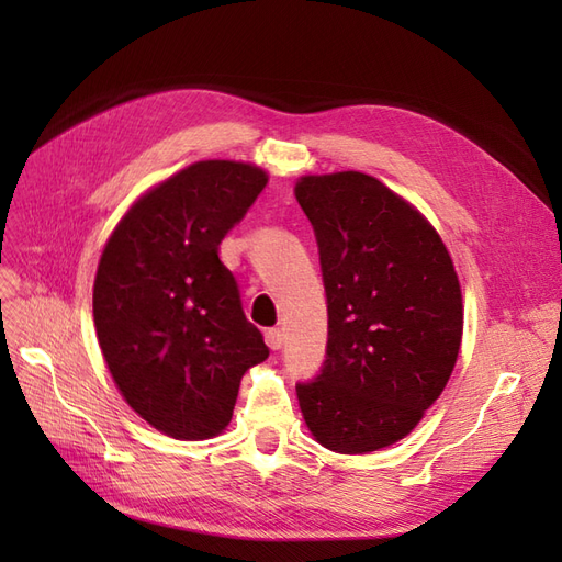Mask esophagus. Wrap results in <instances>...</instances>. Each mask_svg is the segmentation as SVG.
Listing matches in <instances>:
<instances>
[{"label":"esophagus","mask_w":562,"mask_h":562,"mask_svg":"<svg viewBox=\"0 0 562 562\" xmlns=\"http://www.w3.org/2000/svg\"><path fill=\"white\" fill-rule=\"evenodd\" d=\"M265 342H267V347L269 349H281V345H283V333L279 330V328H269V330H265Z\"/></svg>","instance_id":"obj_1"}]
</instances>
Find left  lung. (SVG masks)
I'll return each mask as SVG.
<instances>
[{"label": "left lung", "mask_w": 562, "mask_h": 562, "mask_svg": "<svg viewBox=\"0 0 562 562\" xmlns=\"http://www.w3.org/2000/svg\"><path fill=\"white\" fill-rule=\"evenodd\" d=\"M328 304L321 370L297 382L321 446L372 452L411 434L446 389L462 342V293L436 229L378 178H302Z\"/></svg>", "instance_id": "obj_1"}]
</instances>
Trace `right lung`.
<instances>
[{"mask_svg": "<svg viewBox=\"0 0 562 562\" xmlns=\"http://www.w3.org/2000/svg\"><path fill=\"white\" fill-rule=\"evenodd\" d=\"M265 184L250 164L187 166L135 203L100 258V349L126 403L173 438L223 431L244 372L269 356L217 258Z\"/></svg>", "mask_w": 562, "mask_h": 562, "instance_id": "add662e5", "label": "right lung"}]
</instances>
